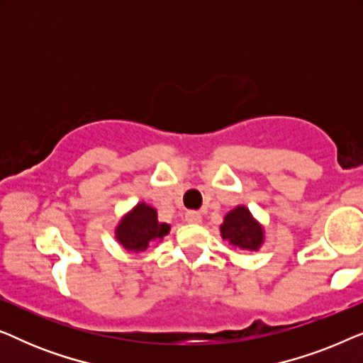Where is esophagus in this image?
Returning <instances> with one entry per match:
<instances>
[{"label": "esophagus", "instance_id": "34e87169", "mask_svg": "<svg viewBox=\"0 0 363 363\" xmlns=\"http://www.w3.org/2000/svg\"><path fill=\"white\" fill-rule=\"evenodd\" d=\"M185 221L193 223V225H198V223H201V215L198 211H186L185 213Z\"/></svg>", "mask_w": 363, "mask_h": 363}]
</instances>
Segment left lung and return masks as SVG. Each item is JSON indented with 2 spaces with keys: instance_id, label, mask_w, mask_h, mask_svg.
<instances>
[{
  "instance_id": "obj_1",
  "label": "left lung",
  "mask_w": 363,
  "mask_h": 363,
  "mask_svg": "<svg viewBox=\"0 0 363 363\" xmlns=\"http://www.w3.org/2000/svg\"><path fill=\"white\" fill-rule=\"evenodd\" d=\"M221 238L231 246L246 251H257L264 242V230L252 218L251 211L246 206H236L223 220L220 226Z\"/></svg>"
}]
</instances>
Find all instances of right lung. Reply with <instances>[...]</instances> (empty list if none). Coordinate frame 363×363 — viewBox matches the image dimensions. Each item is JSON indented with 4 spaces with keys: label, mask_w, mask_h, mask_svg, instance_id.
Listing matches in <instances>:
<instances>
[{
    "label": "right lung",
    "mask_w": 363,
    "mask_h": 363,
    "mask_svg": "<svg viewBox=\"0 0 363 363\" xmlns=\"http://www.w3.org/2000/svg\"><path fill=\"white\" fill-rule=\"evenodd\" d=\"M168 233L170 225L158 221L155 208L142 201L118 221L116 240L123 246V250L142 252L148 247V242L162 241Z\"/></svg>",
    "instance_id": "right-lung-1"
}]
</instances>
